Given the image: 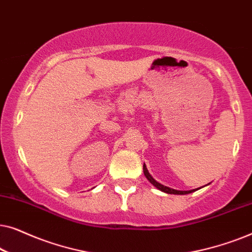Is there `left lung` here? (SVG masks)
Masks as SVG:
<instances>
[{
	"label": "left lung",
	"mask_w": 252,
	"mask_h": 252,
	"mask_svg": "<svg viewBox=\"0 0 252 252\" xmlns=\"http://www.w3.org/2000/svg\"><path fill=\"white\" fill-rule=\"evenodd\" d=\"M143 173L146 175V178L148 180L150 181V184H153L155 187L157 189H159V190L166 192V194H174V195H186V194H190V192L197 190V189H192V190H175V189H172V188H168L166 186L159 184V182H157L155 179L151 177V174L149 173V171H148V168L146 166V164H143Z\"/></svg>",
	"instance_id": "obj_1"
}]
</instances>
